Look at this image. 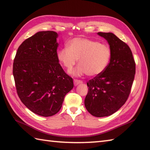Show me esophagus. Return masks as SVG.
Wrapping results in <instances>:
<instances>
[{
    "mask_svg": "<svg viewBox=\"0 0 150 150\" xmlns=\"http://www.w3.org/2000/svg\"><path fill=\"white\" fill-rule=\"evenodd\" d=\"M74 85L75 86H77L79 84H81L83 83V81H81V80H77V79H74Z\"/></svg>",
    "mask_w": 150,
    "mask_h": 150,
    "instance_id": "esophagus-1",
    "label": "esophagus"
}]
</instances>
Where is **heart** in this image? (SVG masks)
I'll return each instance as SVG.
<instances>
[{"label":"heart","instance_id":"1","mask_svg":"<svg viewBox=\"0 0 150 150\" xmlns=\"http://www.w3.org/2000/svg\"><path fill=\"white\" fill-rule=\"evenodd\" d=\"M57 58L67 69L71 71L77 63L79 66L73 75L86 74L96 76L101 74L107 68L111 58V50L106 44L84 38H75L57 51Z\"/></svg>","mask_w":150,"mask_h":150}]
</instances>
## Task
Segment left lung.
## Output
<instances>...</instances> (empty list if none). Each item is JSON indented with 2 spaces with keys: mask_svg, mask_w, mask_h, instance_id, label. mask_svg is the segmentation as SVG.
Instances as JSON below:
<instances>
[{
  "mask_svg": "<svg viewBox=\"0 0 150 150\" xmlns=\"http://www.w3.org/2000/svg\"><path fill=\"white\" fill-rule=\"evenodd\" d=\"M110 45L111 58L105 71L87 83L85 107L92 115L104 117L118 110L128 99L135 75V62L127 44L111 32H98Z\"/></svg>",
  "mask_w": 150,
  "mask_h": 150,
  "instance_id": "left-lung-1",
  "label": "left lung"
}]
</instances>
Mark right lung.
I'll return each mask as SVG.
<instances>
[{
    "instance_id": "1",
    "label": "right lung",
    "mask_w": 150,
    "mask_h": 150,
    "mask_svg": "<svg viewBox=\"0 0 150 150\" xmlns=\"http://www.w3.org/2000/svg\"><path fill=\"white\" fill-rule=\"evenodd\" d=\"M58 36L54 31L37 32L21 44L13 60L17 95L29 110L44 117L57 114L73 88L57 58Z\"/></svg>"
}]
</instances>
